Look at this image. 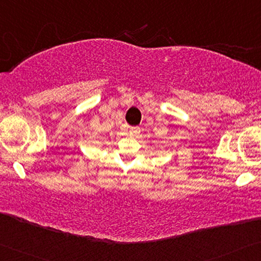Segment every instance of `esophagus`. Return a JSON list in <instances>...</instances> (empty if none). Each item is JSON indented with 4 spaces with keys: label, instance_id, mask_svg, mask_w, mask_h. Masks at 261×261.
<instances>
[{
    "label": "esophagus",
    "instance_id": "1",
    "mask_svg": "<svg viewBox=\"0 0 261 261\" xmlns=\"http://www.w3.org/2000/svg\"><path fill=\"white\" fill-rule=\"evenodd\" d=\"M129 133H130L132 135H138V134H140V127H130Z\"/></svg>",
    "mask_w": 261,
    "mask_h": 261
}]
</instances>
